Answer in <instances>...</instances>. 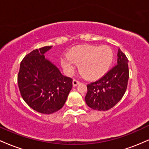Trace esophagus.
<instances>
[{"label": "esophagus", "mask_w": 149, "mask_h": 149, "mask_svg": "<svg viewBox=\"0 0 149 149\" xmlns=\"http://www.w3.org/2000/svg\"><path fill=\"white\" fill-rule=\"evenodd\" d=\"M80 84V81H78V80H76V79H73V85L74 87L77 86L78 85Z\"/></svg>", "instance_id": "obj_1"}]
</instances>
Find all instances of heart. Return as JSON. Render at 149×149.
Instances as JSON below:
<instances>
[{"label":"heart","instance_id":"1","mask_svg":"<svg viewBox=\"0 0 149 149\" xmlns=\"http://www.w3.org/2000/svg\"><path fill=\"white\" fill-rule=\"evenodd\" d=\"M114 54L108 45H80L73 47L68 57L61 60L65 72L71 75L74 72V64L79 65V71L89 80H97L103 77L111 66Z\"/></svg>","mask_w":149,"mask_h":149}]
</instances>
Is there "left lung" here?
<instances>
[{
  "label": "left lung",
  "mask_w": 149,
  "mask_h": 149,
  "mask_svg": "<svg viewBox=\"0 0 149 149\" xmlns=\"http://www.w3.org/2000/svg\"><path fill=\"white\" fill-rule=\"evenodd\" d=\"M128 59L120 49L118 51L117 64L100 80L87 85V105L94 110L107 111L123 97L129 78Z\"/></svg>",
  "instance_id": "left-lung-1"
}]
</instances>
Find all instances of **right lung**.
<instances>
[{
    "mask_svg": "<svg viewBox=\"0 0 149 149\" xmlns=\"http://www.w3.org/2000/svg\"><path fill=\"white\" fill-rule=\"evenodd\" d=\"M52 46L34 49L24 58L17 76L22 97L37 112L51 114L64 105L73 80L62 75L44 54Z\"/></svg>",
    "mask_w": 149,
    "mask_h": 149,
    "instance_id": "1",
    "label": "right lung"
}]
</instances>
